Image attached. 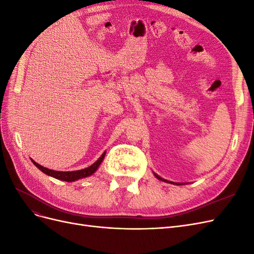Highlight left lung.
<instances>
[{
    "instance_id": "left-lung-1",
    "label": "left lung",
    "mask_w": 254,
    "mask_h": 254,
    "mask_svg": "<svg viewBox=\"0 0 254 254\" xmlns=\"http://www.w3.org/2000/svg\"><path fill=\"white\" fill-rule=\"evenodd\" d=\"M155 176H156V177H157V178H158V179H159V180H162V181H165V182H168V181H166V180H164V179H162V178H161V177H159V176H158V175H156V174H155ZM176 184H180V183H176Z\"/></svg>"
}]
</instances>
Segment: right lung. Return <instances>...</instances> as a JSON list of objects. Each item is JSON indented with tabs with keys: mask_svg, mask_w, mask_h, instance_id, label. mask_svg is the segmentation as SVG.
Masks as SVG:
<instances>
[{
	"mask_svg": "<svg viewBox=\"0 0 254 254\" xmlns=\"http://www.w3.org/2000/svg\"><path fill=\"white\" fill-rule=\"evenodd\" d=\"M106 155V151L103 153V155L99 157V159L96 161L95 163L92 164L91 166L87 167V168H83V170L80 171H74V172H58V171H53V170H49L47 167H43L40 164L36 163L34 160H32V162L39 168L41 172H43L44 174H47L51 177H54V178L59 179V180H64V181H67V182H72L75 180H78L81 178H84V177H88L91 176L92 174H94L96 172V170L98 168V166L101 165V163L103 162V160L105 158Z\"/></svg>",
	"mask_w": 254,
	"mask_h": 254,
	"instance_id": "obj_1",
	"label": "right lung"
}]
</instances>
